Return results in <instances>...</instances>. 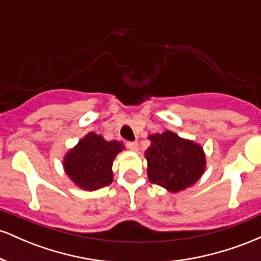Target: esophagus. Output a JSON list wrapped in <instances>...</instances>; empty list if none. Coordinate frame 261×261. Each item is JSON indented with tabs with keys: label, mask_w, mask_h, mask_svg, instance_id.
<instances>
[{
	"label": "esophagus",
	"mask_w": 261,
	"mask_h": 261,
	"mask_svg": "<svg viewBox=\"0 0 261 261\" xmlns=\"http://www.w3.org/2000/svg\"><path fill=\"white\" fill-rule=\"evenodd\" d=\"M126 146L130 151H134V152L139 151V143L137 142H127Z\"/></svg>",
	"instance_id": "esophagus-1"
}]
</instances>
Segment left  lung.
Segmentation results:
<instances>
[{"instance_id": "left-lung-1", "label": "left lung", "mask_w": 261, "mask_h": 261, "mask_svg": "<svg viewBox=\"0 0 261 261\" xmlns=\"http://www.w3.org/2000/svg\"><path fill=\"white\" fill-rule=\"evenodd\" d=\"M151 146L145 151L148 180L170 193L194 185L206 169V154L201 145L167 130L148 135Z\"/></svg>"}]
</instances>
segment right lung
I'll use <instances>...</instances> for the list:
<instances>
[{
    "instance_id": "1",
    "label": "right lung",
    "mask_w": 261,
    "mask_h": 261,
    "mask_svg": "<svg viewBox=\"0 0 261 261\" xmlns=\"http://www.w3.org/2000/svg\"><path fill=\"white\" fill-rule=\"evenodd\" d=\"M125 149L120 141H107L101 135L88 133L66 152L62 166L66 175L83 190H97L112 184L113 162Z\"/></svg>"
}]
</instances>
